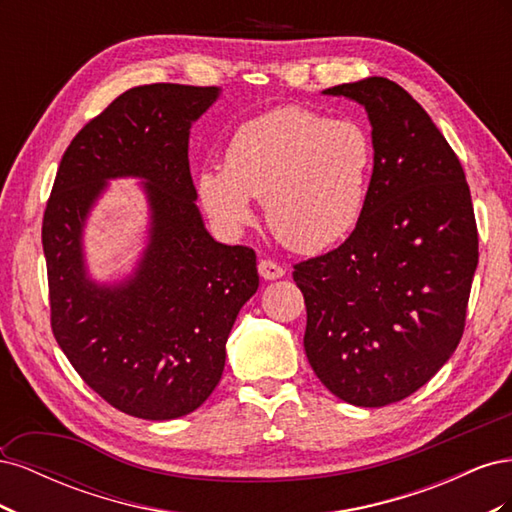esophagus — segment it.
I'll use <instances>...</instances> for the list:
<instances>
[{"instance_id": "esophagus-1", "label": "esophagus", "mask_w": 512, "mask_h": 512, "mask_svg": "<svg viewBox=\"0 0 512 512\" xmlns=\"http://www.w3.org/2000/svg\"><path fill=\"white\" fill-rule=\"evenodd\" d=\"M258 273H260V277H265V280H280L286 271H284V267H280L273 260H260Z\"/></svg>"}]
</instances>
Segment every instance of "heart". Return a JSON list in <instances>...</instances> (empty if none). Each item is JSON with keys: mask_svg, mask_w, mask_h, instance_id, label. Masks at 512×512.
<instances>
[{"mask_svg": "<svg viewBox=\"0 0 512 512\" xmlns=\"http://www.w3.org/2000/svg\"><path fill=\"white\" fill-rule=\"evenodd\" d=\"M369 175L371 141L359 123L280 106L241 123L224 168L198 175V194L230 230L252 220L250 198L262 200L273 235L294 252L316 254L359 222Z\"/></svg>", "mask_w": 512, "mask_h": 512, "instance_id": "b5f03b06", "label": "heart"}]
</instances>
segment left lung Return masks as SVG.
Here are the masks:
<instances>
[{"instance_id":"left-lung-1","label":"left lung","mask_w":512,"mask_h":512,"mask_svg":"<svg viewBox=\"0 0 512 512\" xmlns=\"http://www.w3.org/2000/svg\"><path fill=\"white\" fill-rule=\"evenodd\" d=\"M365 106L374 170L352 235L294 265L307 361L352 406L406 399L451 359L466 327L478 232L461 162L404 87L369 79L324 89Z\"/></svg>"}]
</instances>
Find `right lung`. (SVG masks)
<instances>
[{"instance_id": "right-lung-1", "label": "right lung", "mask_w": 512, "mask_h": 512, "mask_svg": "<svg viewBox=\"0 0 512 512\" xmlns=\"http://www.w3.org/2000/svg\"><path fill=\"white\" fill-rule=\"evenodd\" d=\"M218 87L128 89L72 138L42 220L51 329L106 404L147 421L194 412L218 386L226 339L258 290L252 247L215 241L196 207L188 141ZM138 176L150 241L119 285L90 280L84 220L108 178Z\"/></svg>"}]
</instances>
